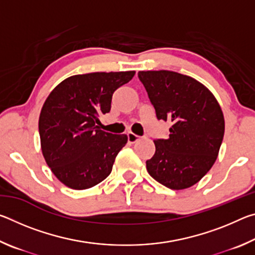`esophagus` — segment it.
<instances>
[{
    "mask_svg": "<svg viewBox=\"0 0 255 255\" xmlns=\"http://www.w3.org/2000/svg\"><path fill=\"white\" fill-rule=\"evenodd\" d=\"M127 137H128V141H129V143H131V144L136 143V141L140 138L139 136L135 135V133H133V132H128L127 133Z\"/></svg>",
    "mask_w": 255,
    "mask_h": 255,
    "instance_id": "esophagus-1",
    "label": "esophagus"
}]
</instances>
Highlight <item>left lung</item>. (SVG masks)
I'll use <instances>...</instances> for the list:
<instances>
[{"label":"left lung","instance_id":"1","mask_svg":"<svg viewBox=\"0 0 255 255\" xmlns=\"http://www.w3.org/2000/svg\"><path fill=\"white\" fill-rule=\"evenodd\" d=\"M158 120L171 124L167 139H155L146 169L166 188L196 184L214 165L225 122L217 100L192 77L172 71L138 72Z\"/></svg>","mask_w":255,"mask_h":255}]
</instances>
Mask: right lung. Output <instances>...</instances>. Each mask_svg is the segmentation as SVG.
<instances>
[{
  "mask_svg": "<svg viewBox=\"0 0 255 255\" xmlns=\"http://www.w3.org/2000/svg\"><path fill=\"white\" fill-rule=\"evenodd\" d=\"M133 75L135 71L74 75L46 99L39 117L42 155L66 187L92 188L111 173L127 136L103 131L96 124L110 111L114 92Z\"/></svg>",
  "mask_w": 255,
  "mask_h": 255,
  "instance_id": "add662e5",
  "label": "right lung"
}]
</instances>
